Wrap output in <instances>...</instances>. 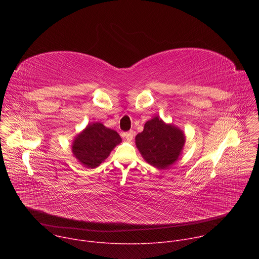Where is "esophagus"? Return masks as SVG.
Masks as SVG:
<instances>
[{
	"instance_id": "esophagus-1",
	"label": "esophagus",
	"mask_w": 259,
	"mask_h": 259,
	"mask_svg": "<svg viewBox=\"0 0 259 259\" xmlns=\"http://www.w3.org/2000/svg\"><path fill=\"white\" fill-rule=\"evenodd\" d=\"M123 136H124L128 141H131V140L133 139V137H134V132H133V131L125 132V133L123 134Z\"/></svg>"
}]
</instances>
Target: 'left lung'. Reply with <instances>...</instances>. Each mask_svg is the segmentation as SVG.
I'll use <instances>...</instances> for the list:
<instances>
[{
  "label": "left lung",
  "instance_id": "left-lung-1",
  "mask_svg": "<svg viewBox=\"0 0 259 259\" xmlns=\"http://www.w3.org/2000/svg\"><path fill=\"white\" fill-rule=\"evenodd\" d=\"M184 142L186 137L179 128L164 123L158 117L147 121L143 131L135 137L142 158L159 169H166L177 161Z\"/></svg>",
  "mask_w": 259,
  "mask_h": 259
}]
</instances>
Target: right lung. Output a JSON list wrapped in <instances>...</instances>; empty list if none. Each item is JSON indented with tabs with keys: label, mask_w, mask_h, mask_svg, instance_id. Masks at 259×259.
Returning a JSON list of instances; mask_svg holds the SVG:
<instances>
[{
	"label": "right lung",
	"mask_w": 259,
	"mask_h": 259,
	"mask_svg": "<svg viewBox=\"0 0 259 259\" xmlns=\"http://www.w3.org/2000/svg\"><path fill=\"white\" fill-rule=\"evenodd\" d=\"M121 141L122 138L115 130L106 128L101 123H92L77 135L72 142L71 151L82 165L95 168Z\"/></svg>",
	"instance_id": "obj_1"
}]
</instances>
